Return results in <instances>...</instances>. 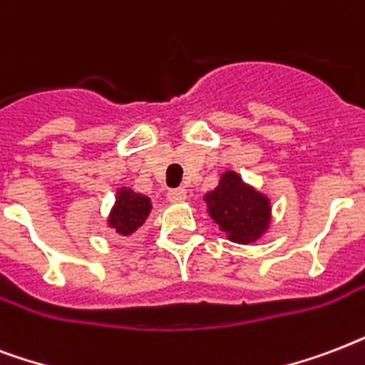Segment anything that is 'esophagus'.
<instances>
[{
	"mask_svg": "<svg viewBox=\"0 0 365 365\" xmlns=\"http://www.w3.org/2000/svg\"><path fill=\"white\" fill-rule=\"evenodd\" d=\"M168 200L171 203L185 202V200H186V190H185V188H177V190L168 192Z\"/></svg>",
	"mask_w": 365,
	"mask_h": 365,
	"instance_id": "1",
	"label": "esophagus"
}]
</instances>
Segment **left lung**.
Listing matches in <instances>:
<instances>
[{"instance_id":"left-lung-1","label":"left lung","mask_w":365,"mask_h":365,"mask_svg":"<svg viewBox=\"0 0 365 365\" xmlns=\"http://www.w3.org/2000/svg\"><path fill=\"white\" fill-rule=\"evenodd\" d=\"M203 200L207 202L209 217L236 244L257 242L270 225L268 197L245 185L234 171L222 173L219 186Z\"/></svg>"}]
</instances>
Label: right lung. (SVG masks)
<instances>
[{
	"label": "right lung",
	"mask_w": 365,
	"mask_h": 365,
	"mask_svg": "<svg viewBox=\"0 0 365 365\" xmlns=\"http://www.w3.org/2000/svg\"><path fill=\"white\" fill-rule=\"evenodd\" d=\"M150 209L152 205L148 197L140 196L129 188H120L118 196H115L114 207L110 211L108 225L121 236H129L138 227H143Z\"/></svg>",
	"instance_id": "right-lung-1"
}]
</instances>
